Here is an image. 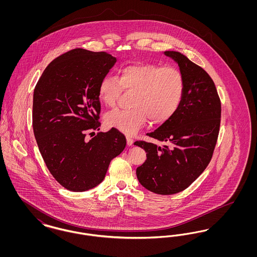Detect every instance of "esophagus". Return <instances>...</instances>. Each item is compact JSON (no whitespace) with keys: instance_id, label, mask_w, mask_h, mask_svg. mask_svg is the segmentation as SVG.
<instances>
[{"instance_id":"1","label":"esophagus","mask_w":257,"mask_h":257,"mask_svg":"<svg viewBox=\"0 0 257 257\" xmlns=\"http://www.w3.org/2000/svg\"><path fill=\"white\" fill-rule=\"evenodd\" d=\"M133 144H134V140L132 138H130V137H127V145L128 146H132Z\"/></svg>"}]
</instances>
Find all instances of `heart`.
<instances>
[{
  "mask_svg": "<svg viewBox=\"0 0 257 257\" xmlns=\"http://www.w3.org/2000/svg\"><path fill=\"white\" fill-rule=\"evenodd\" d=\"M122 89L134 90L131 109H114L105 116L108 127L133 135L149 118L152 124L167 122L181 105L185 90L183 74L175 66L154 62H135L119 69L118 78L103 77L98 96L107 107H113Z\"/></svg>",
  "mask_w": 257,
  "mask_h": 257,
  "instance_id": "obj_1",
  "label": "heart"
}]
</instances>
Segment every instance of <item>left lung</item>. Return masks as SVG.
Instances as JSON below:
<instances>
[{
    "instance_id": "8db88e82",
    "label": "left lung",
    "mask_w": 257,
    "mask_h": 257,
    "mask_svg": "<svg viewBox=\"0 0 257 257\" xmlns=\"http://www.w3.org/2000/svg\"><path fill=\"white\" fill-rule=\"evenodd\" d=\"M183 74L185 90L175 114L147 136L164 147L146 141L134 145L147 152L137 168V177L146 189L173 195L187 189L207 168L220 132L221 105L214 81L199 65L179 52L166 51Z\"/></svg>"
}]
</instances>
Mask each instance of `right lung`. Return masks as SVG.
I'll list each match as a JSON object with an SVG mask.
<instances>
[{"instance_id":"obj_1","label":"right lung","mask_w":257,"mask_h":257,"mask_svg":"<svg viewBox=\"0 0 257 257\" xmlns=\"http://www.w3.org/2000/svg\"><path fill=\"white\" fill-rule=\"evenodd\" d=\"M115 61L105 52L70 50L50 62L35 87L37 146L53 177L69 191L101 183L110 161L126 147L125 136L114 128L86 138L100 129L98 86Z\"/></svg>"}]
</instances>
